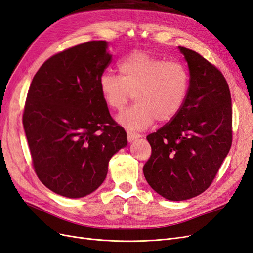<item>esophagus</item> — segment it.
Here are the masks:
<instances>
[{
	"label": "esophagus",
	"instance_id": "esophagus-1",
	"mask_svg": "<svg viewBox=\"0 0 253 253\" xmlns=\"http://www.w3.org/2000/svg\"><path fill=\"white\" fill-rule=\"evenodd\" d=\"M126 134H127V140H128V142H131V141H133V140H135L137 138H139V137L141 136L140 134H137V133L132 132V131H127Z\"/></svg>",
	"mask_w": 253,
	"mask_h": 253
}]
</instances>
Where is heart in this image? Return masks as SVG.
I'll return each instance as SVG.
<instances>
[{"mask_svg": "<svg viewBox=\"0 0 253 253\" xmlns=\"http://www.w3.org/2000/svg\"><path fill=\"white\" fill-rule=\"evenodd\" d=\"M119 77L104 73L99 87L105 103L120 111L134 94L136 103L118 116L127 127L142 129L158 122L172 120L185 103L190 77L186 66L166 61L148 51L137 50L118 63Z\"/></svg>", "mask_w": 253, "mask_h": 253, "instance_id": "obj_1", "label": "heart"}]
</instances>
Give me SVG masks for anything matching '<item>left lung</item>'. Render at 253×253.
Returning a JSON list of instances; mask_svg holds the SVG:
<instances>
[{"instance_id": "1", "label": "left lung", "mask_w": 253, "mask_h": 253, "mask_svg": "<svg viewBox=\"0 0 253 253\" xmlns=\"http://www.w3.org/2000/svg\"><path fill=\"white\" fill-rule=\"evenodd\" d=\"M188 62V96L176 116L147 136L152 154L143 166L151 188L186 201L210 187L232 143L231 95L224 75L200 53L178 47Z\"/></svg>"}]
</instances>
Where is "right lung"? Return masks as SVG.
Segmentation results:
<instances>
[{
  "mask_svg": "<svg viewBox=\"0 0 253 253\" xmlns=\"http://www.w3.org/2000/svg\"><path fill=\"white\" fill-rule=\"evenodd\" d=\"M106 41H89L47 59L30 84L23 113L35 172L52 192L90 194L110 159L127 143L111 117L99 79L112 61Z\"/></svg>",
  "mask_w": 253,
  "mask_h": 253,
  "instance_id": "add662e5",
  "label": "right lung"
}]
</instances>
